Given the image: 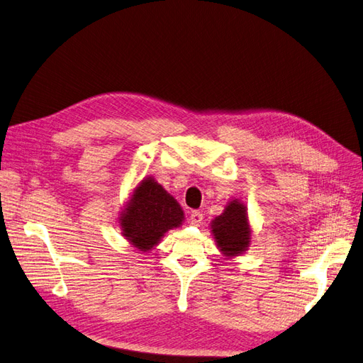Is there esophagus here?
I'll list each match as a JSON object with an SVG mask.
<instances>
[{
  "instance_id": "obj_1",
  "label": "esophagus",
  "mask_w": 363,
  "mask_h": 363,
  "mask_svg": "<svg viewBox=\"0 0 363 363\" xmlns=\"http://www.w3.org/2000/svg\"><path fill=\"white\" fill-rule=\"evenodd\" d=\"M203 219H204V216H203V213L199 212V211H194V212L191 213V216H189V221H191L192 225H201Z\"/></svg>"
}]
</instances>
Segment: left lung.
<instances>
[{
    "instance_id": "1",
    "label": "left lung",
    "mask_w": 363,
    "mask_h": 363,
    "mask_svg": "<svg viewBox=\"0 0 363 363\" xmlns=\"http://www.w3.org/2000/svg\"><path fill=\"white\" fill-rule=\"evenodd\" d=\"M211 232L221 255L227 259L244 255L251 244V227L247 206L235 199L211 223Z\"/></svg>"
}]
</instances>
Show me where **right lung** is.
Masks as SVG:
<instances>
[{
  "label": "right lung",
  "mask_w": 363,
  "mask_h": 363,
  "mask_svg": "<svg viewBox=\"0 0 363 363\" xmlns=\"http://www.w3.org/2000/svg\"><path fill=\"white\" fill-rule=\"evenodd\" d=\"M184 221L180 204L152 177H145L131 192L118 218L123 236L139 251H151L159 245L168 230Z\"/></svg>",
  "instance_id": "add662e5"
}]
</instances>
